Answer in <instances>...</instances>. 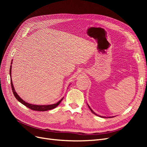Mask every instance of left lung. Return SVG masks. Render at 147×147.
I'll list each match as a JSON object with an SVG mask.
<instances>
[{"label":"left lung","mask_w":147,"mask_h":147,"mask_svg":"<svg viewBox=\"0 0 147 147\" xmlns=\"http://www.w3.org/2000/svg\"><path fill=\"white\" fill-rule=\"evenodd\" d=\"M88 107H89V108H90V109L91 110V112H92V113H94V115H97V116H99V115H97L96 113H94V112H93V110H92V109H91L90 108V106H89L88 105ZM99 117H103V118H104V117H102V116H99ZM110 118H112V117H110Z\"/></svg>","instance_id":"left-lung-1"}]
</instances>
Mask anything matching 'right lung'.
Here are the masks:
<instances>
[{"label":"right lung","mask_w":147,"mask_h":147,"mask_svg":"<svg viewBox=\"0 0 147 147\" xmlns=\"http://www.w3.org/2000/svg\"><path fill=\"white\" fill-rule=\"evenodd\" d=\"M12 62L13 61H11V64H12ZM11 65H10V77H11ZM10 82H11V89H12V91H13V94H14L15 98L18 100L20 102H21V104H23V105H24L25 106L27 107H28L29 109L32 110H35V111H47V110H51V109H53L56 108V107L62 101V100L63 99H61L60 100H59L58 102H57V103L56 104H51V105H34V104H29V103H28V102H25L24 100H23V99H22L21 97L18 96V94H17L16 91L15 90V88L14 87H13V83H12V80H11V77H10Z\"/></svg>","instance_id":"right-lung-1"}]
</instances>
